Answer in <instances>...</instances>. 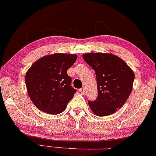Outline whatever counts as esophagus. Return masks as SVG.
I'll use <instances>...</instances> for the list:
<instances>
[{
  "instance_id": "1",
  "label": "esophagus",
  "mask_w": 156,
  "mask_h": 156,
  "mask_svg": "<svg viewBox=\"0 0 156 156\" xmlns=\"http://www.w3.org/2000/svg\"><path fill=\"white\" fill-rule=\"evenodd\" d=\"M80 91L81 92L82 94H85V92H86V90H85V88H82L80 89Z\"/></svg>"
}]
</instances>
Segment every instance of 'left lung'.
<instances>
[{
	"label": "left lung",
	"instance_id": "left-lung-1",
	"mask_svg": "<svg viewBox=\"0 0 156 156\" xmlns=\"http://www.w3.org/2000/svg\"><path fill=\"white\" fill-rule=\"evenodd\" d=\"M83 57L96 73L98 96L88 100L91 111L98 116L114 114L127 100L132 90L135 74L128 65L110 53H88Z\"/></svg>",
	"mask_w": 156,
	"mask_h": 156
}]
</instances>
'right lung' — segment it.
<instances>
[{"mask_svg":"<svg viewBox=\"0 0 156 156\" xmlns=\"http://www.w3.org/2000/svg\"><path fill=\"white\" fill-rule=\"evenodd\" d=\"M76 58L75 54L55 53L32 65L26 73L25 83L28 95L38 109L52 115L65 109L76 91L67 73Z\"/></svg>","mask_w":156,"mask_h":156,"instance_id":"add662e5","label":"right lung"}]
</instances>
